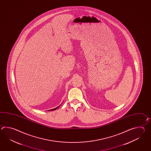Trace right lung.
Here are the masks:
<instances>
[{
	"mask_svg": "<svg viewBox=\"0 0 151 151\" xmlns=\"http://www.w3.org/2000/svg\"><path fill=\"white\" fill-rule=\"evenodd\" d=\"M60 105H59V106H58V107H56V108H55V109H50V110H49V111H54V110H55V109H57L58 107H59V106H60Z\"/></svg>",
	"mask_w": 151,
	"mask_h": 151,
	"instance_id": "obj_1",
	"label": "right lung"
}]
</instances>
